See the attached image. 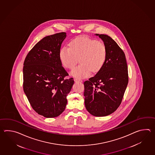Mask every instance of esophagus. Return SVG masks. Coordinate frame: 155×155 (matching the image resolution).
Masks as SVG:
<instances>
[{"instance_id":"esophagus-1","label":"esophagus","mask_w":155,"mask_h":155,"mask_svg":"<svg viewBox=\"0 0 155 155\" xmlns=\"http://www.w3.org/2000/svg\"><path fill=\"white\" fill-rule=\"evenodd\" d=\"M74 81H75V82H82V80H81V79H77V78L74 79Z\"/></svg>"}]
</instances>
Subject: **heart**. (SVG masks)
<instances>
[{
	"instance_id": "heart-1",
	"label": "heart",
	"mask_w": 155,
	"mask_h": 155,
	"mask_svg": "<svg viewBox=\"0 0 155 155\" xmlns=\"http://www.w3.org/2000/svg\"><path fill=\"white\" fill-rule=\"evenodd\" d=\"M107 47L103 42L87 37L72 40L69 48L64 46L59 51V58L63 66L73 69L80 61V65L71 71L78 78H85L102 69L107 58Z\"/></svg>"
}]
</instances>
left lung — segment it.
<instances>
[{
  "label": "left lung",
  "mask_w": 155,
  "mask_h": 155,
  "mask_svg": "<svg viewBox=\"0 0 155 155\" xmlns=\"http://www.w3.org/2000/svg\"><path fill=\"white\" fill-rule=\"evenodd\" d=\"M107 47V58L102 69L84 82L85 105L95 116L109 115L120 105L129 81L125 53L110 36L96 34Z\"/></svg>",
  "instance_id": "1"
}]
</instances>
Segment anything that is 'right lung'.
<instances>
[{"label": "right lung", "instance_id": "obj_1", "mask_svg": "<svg viewBox=\"0 0 155 155\" xmlns=\"http://www.w3.org/2000/svg\"><path fill=\"white\" fill-rule=\"evenodd\" d=\"M66 33L45 36L33 47L24 62V91L35 111L45 117H55L65 110L66 96L72 88L73 78L59 58Z\"/></svg>", "mask_w": 155, "mask_h": 155}]
</instances>
